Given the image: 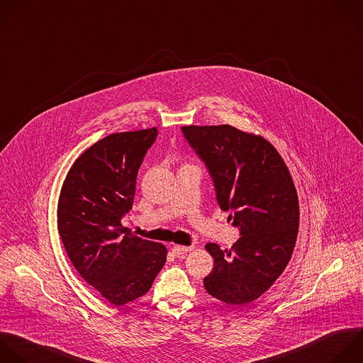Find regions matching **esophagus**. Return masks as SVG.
<instances>
[{
	"instance_id": "esophagus-1",
	"label": "esophagus",
	"mask_w": 363,
	"mask_h": 363,
	"mask_svg": "<svg viewBox=\"0 0 363 363\" xmlns=\"http://www.w3.org/2000/svg\"><path fill=\"white\" fill-rule=\"evenodd\" d=\"M192 250H194V247H184V245H174L172 247L174 255H184V254H186V252H189Z\"/></svg>"
}]
</instances>
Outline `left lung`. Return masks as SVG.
<instances>
[{
	"mask_svg": "<svg viewBox=\"0 0 363 363\" xmlns=\"http://www.w3.org/2000/svg\"><path fill=\"white\" fill-rule=\"evenodd\" d=\"M182 133L206 164L216 199L240 228L230 250L206 244L213 258L206 292L242 306L264 295L291 261L299 228L295 184L275 147L232 125H188Z\"/></svg>",
	"mask_w": 363,
	"mask_h": 363,
	"instance_id": "left-lung-1",
	"label": "left lung"
}]
</instances>
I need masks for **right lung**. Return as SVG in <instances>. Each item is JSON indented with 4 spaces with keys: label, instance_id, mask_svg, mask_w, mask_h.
Listing matches in <instances>:
<instances>
[{
    "label": "right lung",
    "instance_id": "obj_1",
    "mask_svg": "<svg viewBox=\"0 0 363 363\" xmlns=\"http://www.w3.org/2000/svg\"><path fill=\"white\" fill-rule=\"evenodd\" d=\"M157 128L115 133L82 152L57 208L58 232L81 278L115 306L144 296L167 262L164 244L121 225L134 203L138 168Z\"/></svg>",
    "mask_w": 363,
    "mask_h": 363
}]
</instances>
